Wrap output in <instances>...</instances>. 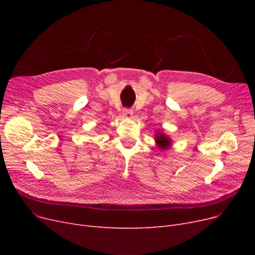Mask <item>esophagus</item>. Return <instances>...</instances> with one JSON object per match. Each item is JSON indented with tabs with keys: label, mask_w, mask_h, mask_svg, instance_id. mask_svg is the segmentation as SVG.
Wrapping results in <instances>:
<instances>
[{
	"label": "esophagus",
	"mask_w": 255,
	"mask_h": 255,
	"mask_svg": "<svg viewBox=\"0 0 255 255\" xmlns=\"http://www.w3.org/2000/svg\"><path fill=\"white\" fill-rule=\"evenodd\" d=\"M123 115L125 116L126 119H132V117H133V111L130 110V109H125V110L123 111Z\"/></svg>",
	"instance_id": "obj_1"
}]
</instances>
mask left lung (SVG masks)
Returning a JSON list of instances; mask_svg holds the SVG:
<instances>
[{
	"label": "left lung",
	"instance_id": "1",
	"mask_svg": "<svg viewBox=\"0 0 255 255\" xmlns=\"http://www.w3.org/2000/svg\"><path fill=\"white\" fill-rule=\"evenodd\" d=\"M155 133V142L158 148L162 151H166L167 149H169L172 143V139L162 131L157 130Z\"/></svg>",
	"mask_w": 255,
	"mask_h": 255
}]
</instances>
